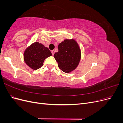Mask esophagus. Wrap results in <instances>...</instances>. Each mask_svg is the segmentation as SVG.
Instances as JSON below:
<instances>
[{"label":"esophagus","mask_w":123,"mask_h":123,"mask_svg":"<svg viewBox=\"0 0 123 123\" xmlns=\"http://www.w3.org/2000/svg\"><path fill=\"white\" fill-rule=\"evenodd\" d=\"M51 53H52V54L53 55H54V53H55V51H54V50L52 51H51Z\"/></svg>","instance_id":"34e87169"}]
</instances>
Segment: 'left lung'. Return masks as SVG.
Returning a JSON list of instances; mask_svg holds the SVG:
<instances>
[{
  "label": "left lung",
  "mask_w": 123,
  "mask_h": 123,
  "mask_svg": "<svg viewBox=\"0 0 123 123\" xmlns=\"http://www.w3.org/2000/svg\"><path fill=\"white\" fill-rule=\"evenodd\" d=\"M58 52L54 57L59 68L68 73L75 70L81 58V51L79 44L74 39H65L58 44Z\"/></svg>",
  "instance_id": "left-lung-1"
}]
</instances>
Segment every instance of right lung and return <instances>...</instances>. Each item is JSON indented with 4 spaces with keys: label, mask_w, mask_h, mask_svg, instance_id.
<instances>
[{
    "label": "right lung",
    "mask_w": 123,
    "mask_h": 123,
    "mask_svg": "<svg viewBox=\"0 0 123 123\" xmlns=\"http://www.w3.org/2000/svg\"><path fill=\"white\" fill-rule=\"evenodd\" d=\"M52 55L51 51L39 42H35L24 52V61L30 68L37 70L43 66L44 59Z\"/></svg>",
    "instance_id": "obj_1"
}]
</instances>
